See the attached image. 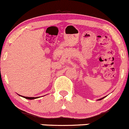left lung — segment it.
<instances>
[{
    "mask_svg": "<svg viewBox=\"0 0 129 129\" xmlns=\"http://www.w3.org/2000/svg\"><path fill=\"white\" fill-rule=\"evenodd\" d=\"M106 96H105V97H103V98H100V99H99V100H102V99H103V98H105Z\"/></svg>",
    "mask_w": 129,
    "mask_h": 129,
    "instance_id": "obj_1",
    "label": "left lung"
}]
</instances>
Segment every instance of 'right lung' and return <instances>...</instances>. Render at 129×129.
<instances>
[{"label": "right lung", "mask_w": 129, "mask_h": 129, "mask_svg": "<svg viewBox=\"0 0 129 129\" xmlns=\"http://www.w3.org/2000/svg\"><path fill=\"white\" fill-rule=\"evenodd\" d=\"M22 96V97H23V98H26V99H27V100H34V99H36V98H38V97H26V96Z\"/></svg>", "instance_id": "add662e5"}]
</instances>
